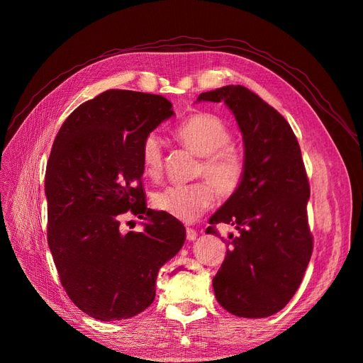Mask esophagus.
<instances>
[{
	"label": "esophagus",
	"mask_w": 363,
	"mask_h": 363,
	"mask_svg": "<svg viewBox=\"0 0 363 363\" xmlns=\"http://www.w3.org/2000/svg\"><path fill=\"white\" fill-rule=\"evenodd\" d=\"M196 238H197V231L194 230V228L186 226V240L188 241H194Z\"/></svg>",
	"instance_id": "34e87169"
}]
</instances>
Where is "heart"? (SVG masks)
<instances>
[{
  "instance_id": "heart-1",
  "label": "heart",
  "mask_w": 363,
  "mask_h": 363,
  "mask_svg": "<svg viewBox=\"0 0 363 363\" xmlns=\"http://www.w3.org/2000/svg\"><path fill=\"white\" fill-rule=\"evenodd\" d=\"M177 140L194 155L200 156L197 177L211 182L199 181L189 185L166 186L151 199L157 211L179 220L191 222L204 213L215 200L213 188L222 199L233 197L242 185L245 162L241 152L231 147L233 130L219 116L212 113H194L175 130ZM144 174L152 179L160 177L163 169L162 140L150 132L140 148Z\"/></svg>"
}]
</instances>
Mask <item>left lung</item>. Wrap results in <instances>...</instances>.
<instances>
[{
  "label": "left lung",
  "mask_w": 363,
  "mask_h": 363,
  "mask_svg": "<svg viewBox=\"0 0 363 363\" xmlns=\"http://www.w3.org/2000/svg\"><path fill=\"white\" fill-rule=\"evenodd\" d=\"M197 101H223L244 141L242 185L206 230L218 235L216 223L235 228L213 278L216 300L240 318L271 316L300 287L313 250L306 208L311 186L298 141L284 116L245 86L203 92Z\"/></svg>",
  "instance_id": "8db88e82"
}]
</instances>
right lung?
Returning <instances> with one entry per match:
<instances>
[{
	"mask_svg": "<svg viewBox=\"0 0 363 363\" xmlns=\"http://www.w3.org/2000/svg\"><path fill=\"white\" fill-rule=\"evenodd\" d=\"M172 114L162 95L108 89L74 108L54 140L45 174L48 245L67 296L95 319L145 311L159 269L184 245V225L147 208L141 181V143ZM128 211L147 220L143 233H120Z\"/></svg>",
	"mask_w": 363,
	"mask_h": 363,
	"instance_id": "right-lung-1",
	"label": "right lung"
}]
</instances>
